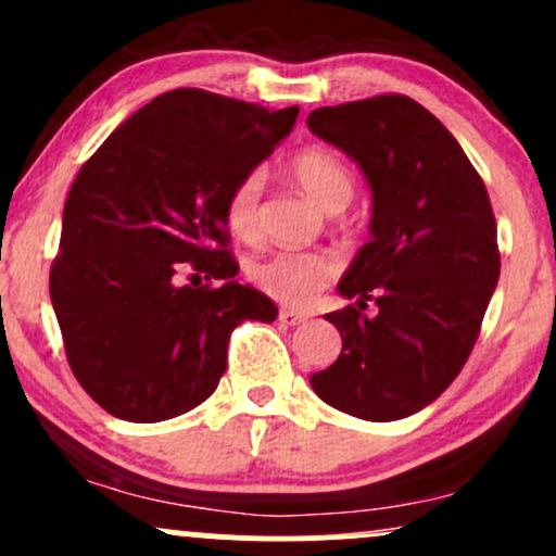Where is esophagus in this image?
I'll return each instance as SVG.
<instances>
[{"label": "esophagus", "mask_w": 556, "mask_h": 556, "mask_svg": "<svg viewBox=\"0 0 556 556\" xmlns=\"http://www.w3.org/2000/svg\"><path fill=\"white\" fill-rule=\"evenodd\" d=\"M308 319V314H301V312H290V308H282L279 312V323L288 325V327H295V325H303Z\"/></svg>", "instance_id": "obj_1"}]
</instances>
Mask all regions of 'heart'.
I'll return each instance as SVG.
<instances>
[{
    "label": "heart",
    "instance_id": "b5f03b06",
    "mask_svg": "<svg viewBox=\"0 0 556 556\" xmlns=\"http://www.w3.org/2000/svg\"><path fill=\"white\" fill-rule=\"evenodd\" d=\"M290 173L303 191L312 197L327 213H338L354 197V175L341 156L327 149H306L293 156ZM261 191L263 178L258 170L231 186L224 204L226 226L233 237L253 242L258 239L261 218ZM341 271V261L327 250H274L266 258L250 263V279L285 306H303L319 290L327 288Z\"/></svg>",
    "mask_w": 556,
    "mask_h": 556
}]
</instances>
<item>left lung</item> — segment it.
Instances as JSON below:
<instances>
[{
  "mask_svg": "<svg viewBox=\"0 0 556 556\" xmlns=\"http://www.w3.org/2000/svg\"><path fill=\"white\" fill-rule=\"evenodd\" d=\"M306 125L346 151L372 191V237L338 282L356 303L325 317L343 349L312 389L354 418H407L455 381L498 285L488 189L447 127L407 96L314 109Z\"/></svg>",
  "mask_w": 556,
  "mask_h": 556,
  "instance_id": "obj_1",
  "label": "left lung"
}]
</instances>
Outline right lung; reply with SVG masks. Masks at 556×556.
<instances>
[{
	"instance_id": "right-lung-1",
	"label": "right lung",
	"mask_w": 556,
	"mask_h": 556,
	"mask_svg": "<svg viewBox=\"0 0 556 556\" xmlns=\"http://www.w3.org/2000/svg\"><path fill=\"white\" fill-rule=\"evenodd\" d=\"M295 116L298 106L180 87L81 165L50 298L74 376L111 416L156 424L189 413L224 376L233 327L277 319L271 298L233 279L224 204Z\"/></svg>"
}]
</instances>
